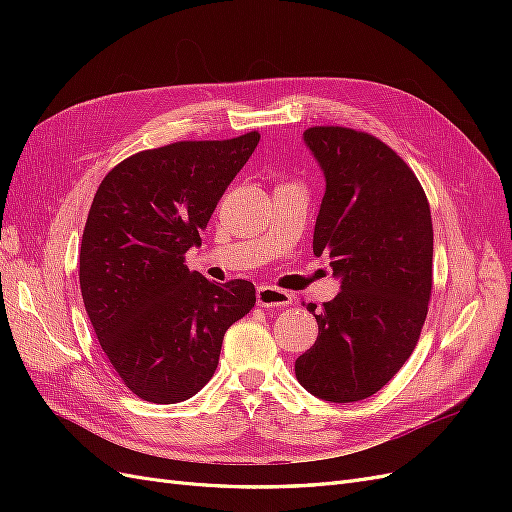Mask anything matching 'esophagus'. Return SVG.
<instances>
[{
  "instance_id": "1",
  "label": "esophagus",
  "mask_w": 512,
  "mask_h": 512,
  "mask_svg": "<svg viewBox=\"0 0 512 512\" xmlns=\"http://www.w3.org/2000/svg\"><path fill=\"white\" fill-rule=\"evenodd\" d=\"M256 301L260 307L275 309V307H288L292 303V294L273 286H258Z\"/></svg>"
}]
</instances>
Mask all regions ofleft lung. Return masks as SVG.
I'll list each match as a JSON object with an SVG mask.
<instances>
[{"label": "left lung", "mask_w": 512, "mask_h": 512, "mask_svg": "<svg viewBox=\"0 0 512 512\" xmlns=\"http://www.w3.org/2000/svg\"><path fill=\"white\" fill-rule=\"evenodd\" d=\"M322 168L314 254L329 256L339 294L316 312V344L294 363L305 391L333 404L378 393L404 367L431 294L433 228L408 164L378 138L337 126L303 132Z\"/></svg>", "instance_id": "left-lung-1"}]
</instances>
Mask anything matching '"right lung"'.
<instances>
[{
    "instance_id": "1",
    "label": "right lung",
    "mask_w": 512,
    "mask_h": 512,
    "mask_svg": "<svg viewBox=\"0 0 512 512\" xmlns=\"http://www.w3.org/2000/svg\"><path fill=\"white\" fill-rule=\"evenodd\" d=\"M258 132L134 153L104 177L79 254L83 303L128 389L151 404L190 399L211 380L222 339L256 303L254 284H213L183 265Z\"/></svg>"
}]
</instances>
